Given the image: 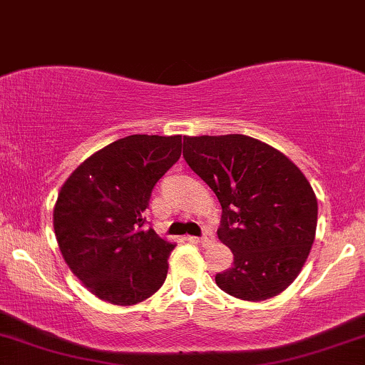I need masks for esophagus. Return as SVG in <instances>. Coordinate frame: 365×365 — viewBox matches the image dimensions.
I'll return each instance as SVG.
<instances>
[{
	"label": "esophagus",
	"mask_w": 365,
	"mask_h": 365,
	"mask_svg": "<svg viewBox=\"0 0 365 365\" xmlns=\"http://www.w3.org/2000/svg\"><path fill=\"white\" fill-rule=\"evenodd\" d=\"M195 240H200V242H203V244H205V242H211V240H213V235H211V232L206 230V232L203 233V235H201V238H195Z\"/></svg>",
	"instance_id": "1"
}]
</instances>
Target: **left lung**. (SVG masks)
<instances>
[{
    "instance_id": "obj_1",
    "label": "left lung",
    "mask_w": 365,
    "mask_h": 365,
    "mask_svg": "<svg viewBox=\"0 0 365 365\" xmlns=\"http://www.w3.org/2000/svg\"><path fill=\"white\" fill-rule=\"evenodd\" d=\"M184 159L222 205L218 238L233 265L215 281L230 296L264 301L298 277L314 242L318 201L294 162L247 135L184 137Z\"/></svg>"
}]
</instances>
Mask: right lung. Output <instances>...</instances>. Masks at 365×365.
Masks as SVG:
<instances>
[{
  "instance_id": "1",
  "label": "right lung",
  "mask_w": 365,
  "mask_h": 365,
  "mask_svg": "<svg viewBox=\"0 0 365 365\" xmlns=\"http://www.w3.org/2000/svg\"><path fill=\"white\" fill-rule=\"evenodd\" d=\"M181 135H128L94 152L58 191L62 257L96 298L132 307L164 284L174 242L145 227L157 181L181 157Z\"/></svg>"
}]
</instances>
